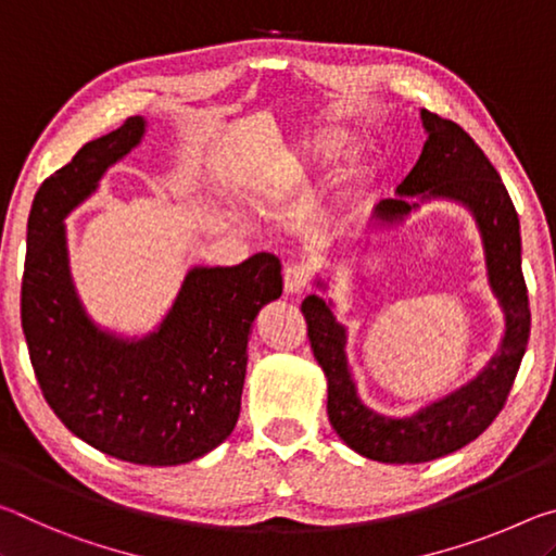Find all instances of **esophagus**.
I'll list each match as a JSON object with an SVG mask.
<instances>
[{
    "mask_svg": "<svg viewBox=\"0 0 556 556\" xmlns=\"http://www.w3.org/2000/svg\"><path fill=\"white\" fill-rule=\"evenodd\" d=\"M311 278H313V270L311 266H305V263H293V266H288L283 273L286 293L288 295L303 293V290L311 286Z\"/></svg>",
    "mask_w": 556,
    "mask_h": 556,
    "instance_id": "esophagus-1",
    "label": "esophagus"
}]
</instances>
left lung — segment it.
Masks as SVG:
<instances>
[{"mask_svg": "<svg viewBox=\"0 0 556 556\" xmlns=\"http://www.w3.org/2000/svg\"><path fill=\"white\" fill-rule=\"evenodd\" d=\"M421 117L429 132L421 157L396 187L399 197L379 202L375 216L396 222L416 208L408 197L424 191V197H448L466 204L483 233L490 286L505 311V338L500 354L468 387L412 418H389L359 402L344 359V327L334 323L330 305L317 295L305 298L300 311L305 315L315 359L327 377V416L332 429L352 451L379 463L435 460L476 441L503 412L530 340L520 218L513 199L485 152L458 123L431 111H421Z\"/></svg>", "mask_w": 556, "mask_h": 556, "instance_id": "1", "label": "left lung"}]
</instances>
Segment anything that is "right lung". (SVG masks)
<instances>
[{
    "label": "right lung",
    "mask_w": 556,
    "mask_h": 556,
    "mask_svg": "<svg viewBox=\"0 0 556 556\" xmlns=\"http://www.w3.org/2000/svg\"><path fill=\"white\" fill-rule=\"evenodd\" d=\"M142 132V117H127L43 179L26 224L22 330L41 394L71 433L127 463L179 466L231 435L249 332L261 307L283 293V276L273 253L233 268H194L160 330L140 342L88 320L61 222Z\"/></svg>",
    "instance_id": "1"
}]
</instances>
